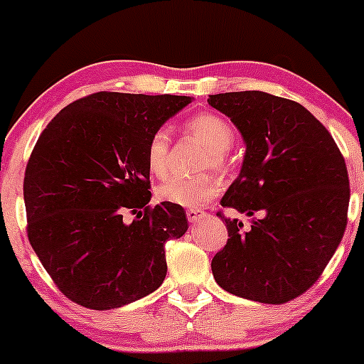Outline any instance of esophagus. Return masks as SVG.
I'll return each instance as SVG.
<instances>
[{"instance_id":"obj_1","label":"esophagus","mask_w":364,"mask_h":364,"mask_svg":"<svg viewBox=\"0 0 364 364\" xmlns=\"http://www.w3.org/2000/svg\"><path fill=\"white\" fill-rule=\"evenodd\" d=\"M186 215H187V220H189L191 224H196V222L201 220L203 217H206V213L199 208H189L186 212Z\"/></svg>"}]
</instances>
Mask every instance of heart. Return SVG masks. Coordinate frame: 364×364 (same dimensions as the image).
Returning a JSON list of instances; mask_svg holds the SVG:
<instances>
[{"mask_svg": "<svg viewBox=\"0 0 364 364\" xmlns=\"http://www.w3.org/2000/svg\"><path fill=\"white\" fill-rule=\"evenodd\" d=\"M186 132L198 136L208 147V152L203 159V168L212 166L215 170H224L229 165L228 151L232 147L236 134L228 119L213 112H205L187 119ZM170 144L171 139L166 128L154 130L147 140L146 161L151 175H154L156 178H165L168 175ZM218 191H220V182L213 175H199L194 178H168L158 187V198L183 208H201L217 196Z\"/></svg>", "mask_w": 364, "mask_h": 364, "instance_id": "b5f03b06", "label": "heart"}]
</instances>
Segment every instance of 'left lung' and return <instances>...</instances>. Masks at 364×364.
<instances>
[{
    "instance_id": "obj_1",
    "label": "left lung",
    "mask_w": 364,
    "mask_h": 364,
    "mask_svg": "<svg viewBox=\"0 0 364 364\" xmlns=\"http://www.w3.org/2000/svg\"><path fill=\"white\" fill-rule=\"evenodd\" d=\"M246 144L240 177L222 198L229 240L215 253L218 287L262 304L306 293L333 257L347 225L349 175L330 132L304 105L265 92L210 95ZM259 217H256V213Z\"/></svg>"
}]
</instances>
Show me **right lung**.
I'll return each mask as SVG.
<instances>
[{"label":"right lung","instance_id":"obj_1","mask_svg":"<svg viewBox=\"0 0 364 364\" xmlns=\"http://www.w3.org/2000/svg\"><path fill=\"white\" fill-rule=\"evenodd\" d=\"M186 95L97 92L46 124L26 166L27 237L57 288L107 311L161 287L165 243L186 234L182 206H151L146 146ZM135 214L134 223L122 217Z\"/></svg>","mask_w":364,"mask_h":364}]
</instances>
